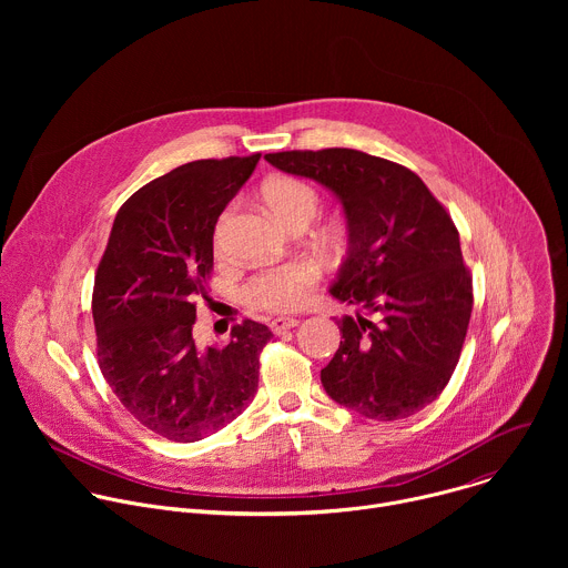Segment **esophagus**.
<instances>
[{"label":"esophagus","mask_w":568,"mask_h":568,"mask_svg":"<svg viewBox=\"0 0 568 568\" xmlns=\"http://www.w3.org/2000/svg\"><path fill=\"white\" fill-rule=\"evenodd\" d=\"M270 326H272V331L276 335H281V333H285L290 328H296L298 326V318H294V316H276V318H272Z\"/></svg>","instance_id":"34e87169"}]
</instances>
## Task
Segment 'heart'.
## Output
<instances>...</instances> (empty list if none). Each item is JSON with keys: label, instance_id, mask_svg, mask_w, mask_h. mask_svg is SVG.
<instances>
[{"label": "heart", "instance_id": "obj_1", "mask_svg": "<svg viewBox=\"0 0 568 568\" xmlns=\"http://www.w3.org/2000/svg\"><path fill=\"white\" fill-rule=\"evenodd\" d=\"M263 202L285 226L307 224L318 211V193L298 178H274L263 184ZM318 283V267L310 261H290L267 267L250 278L245 296L252 305L270 312H287L305 303Z\"/></svg>", "mask_w": 568, "mask_h": 568}]
</instances>
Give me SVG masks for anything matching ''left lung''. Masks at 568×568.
I'll list each match as a JSON object with an SVG mask.
<instances>
[{"mask_svg": "<svg viewBox=\"0 0 568 568\" xmlns=\"http://www.w3.org/2000/svg\"><path fill=\"white\" fill-rule=\"evenodd\" d=\"M283 173L331 189L346 213L348 256L331 287L357 307L321 371L326 393L371 420L409 418L447 386L471 316L458 229L425 182L351 148L265 154Z\"/></svg>", "mask_w": 568, "mask_h": 568, "instance_id": "obj_1", "label": "left lung"}]
</instances>
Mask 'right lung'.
Returning <instances> with one entry per match:
<instances>
[{
	"mask_svg": "<svg viewBox=\"0 0 568 568\" xmlns=\"http://www.w3.org/2000/svg\"><path fill=\"white\" fill-rule=\"evenodd\" d=\"M258 159H197L139 189L119 209L97 270L101 373L136 423L175 443L202 440L250 407L274 337L245 318L224 348L202 351L193 339L215 222Z\"/></svg>",
	"mask_w": 568,
	"mask_h": 568,
	"instance_id": "obj_1",
	"label": "right lung"
}]
</instances>
